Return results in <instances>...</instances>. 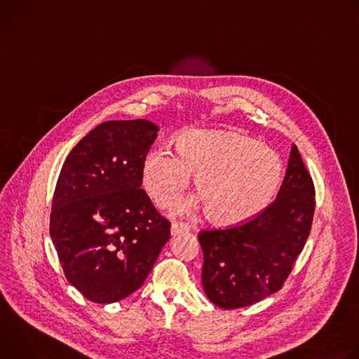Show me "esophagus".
I'll list each match as a JSON object with an SVG mask.
<instances>
[{
	"mask_svg": "<svg viewBox=\"0 0 359 359\" xmlns=\"http://www.w3.org/2000/svg\"><path fill=\"white\" fill-rule=\"evenodd\" d=\"M190 230V227L186 223H173L170 227V233L172 236H177V234H183L187 233Z\"/></svg>",
	"mask_w": 359,
	"mask_h": 359,
	"instance_id": "obj_1",
	"label": "esophagus"
}]
</instances>
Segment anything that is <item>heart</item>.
I'll return each instance as SVG.
<instances>
[{
    "instance_id": "1",
    "label": "heart",
    "mask_w": 359,
    "mask_h": 359,
    "mask_svg": "<svg viewBox=\"0 0 359 359\" xmlns=\"http://www.w3.org/2000/svg\"><path fill=\"white\" fill-rule=\"evenodd\" d=\"M208 217L217 226H234L263 212L280 180L277 153L252 137L226 130H186L166 149L143 158L140 182L158 208L173 204L194 175ZM193 204H184L182 212Z\"/></svg>"
}]
</instances>
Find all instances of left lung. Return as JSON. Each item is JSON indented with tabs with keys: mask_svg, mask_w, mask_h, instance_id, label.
<instances>
[{
	"mask_svg": "<svg viewBox=\"0 0 359 359\" xmlns=\"http://www.w3.org/2000/svg\"><path fill=\"white\" fill-rule=\"evenodd\" d=\"M314 212V182L292 144L271 204L247 222L198 233L201 284L209 299L236 310L281 290L310 236Z\"/></svg>",
	"mask_w": 359,
	"mask_h": 359,
	"instance_id": "1",
	"label": "left lung"
}]
</instances>
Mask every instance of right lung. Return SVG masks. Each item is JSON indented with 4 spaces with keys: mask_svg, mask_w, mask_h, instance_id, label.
I'll use <instances>...</instances> for the list:
<instances>
[{
    "mask_svg": "<svg viewBox=\"0 0 359 359\" xmlns=\"http://www.w3.org/2000/svg\"><path fill=\"white\" fill-rule=\"evenodd\" d=\"M159 128L108 121L68 155L54 191L49 233L67 280L111 304L142 287L170 238V223L140 189L143 158Z\"/></svg>",
    "mask_w": 359,
    "mask_h": 359,
    "instance_id": "right-lung-1",
    "label": "right lung"
}]
</instances>
